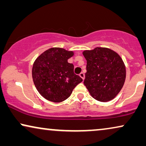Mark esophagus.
Here are the masks:
<instances>
[{"mask_svg": "<svg viewBox=\"0 0 146 146\" xmlns=\"http://www.w3.org/2000/svg\"><path fill=\"white\" fill-rule=\"evenodd\" d=\"M79 76L82 77V78L83 79H85V75H84V73H81L80 74H79Z\"/></svg>", "mask_w": 146, "mask_h": 146, "instance_id": "1", "label": "esophagus"}]
</instances>
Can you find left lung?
Returning <instances> with one entry per match:
<instances>
[{
  "instance_id": "1",
  "label": "left lung",
  "mask_w": 146,
  "mask_h": 146,
  "mask_svg": "<svg viewBox=\"0 0 146 146\" xmlns=\"http://www.w3.org/2000/svg\"><path fill=\"white\" fill-rule=\"evenodd\" d=\"M87 60L84 84L94 98L108 102L122 89L126 77V69L122 58L115 52L106 48L97 47L85 50Z\"/></svg>"
}]
</instances>
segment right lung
Instances as JSON below:
<instances>
[{"label": "right lung", "instance_id": "right-lung-1", "mask_svg": "<svg viewBox=\"0 0 146 146\" xmlns=\"http://www.w3.org/2000/svg\"><path fill=\"white\" fill-rule=\"evenodd\" d=\"M73 55L71 51L52 48L37 58L33 65L32 78L44 98L53 102H62L83 81L74 73L73 64L67 61Z\"/></svg>", "mask_w": 146, "mask_h": 146}]
</instances>
